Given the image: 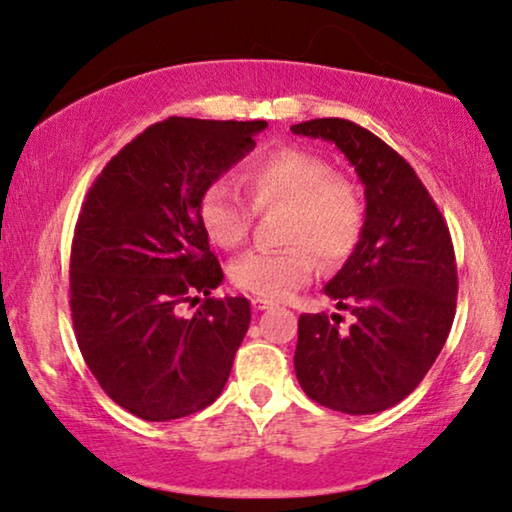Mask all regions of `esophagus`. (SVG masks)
Returning a JSON list of instances; mask_svg holds the SVG:
<instances>
[{
  "label": "esophagus",
  "instance_id": "1",
  "mask_svg": "<svg viewBox=\"0 0 512 512\" xmlns=\"http://www.w3.org/2000/svg\"><path fill=\"white\" fill-rule=\"evenodd\" d=\"M251 305H254V310H268V308H272V301H265V298H254V301H251Z\"/></svg>",
  "mask_w": 512,
  "mask_h": 512
}]
</instances>
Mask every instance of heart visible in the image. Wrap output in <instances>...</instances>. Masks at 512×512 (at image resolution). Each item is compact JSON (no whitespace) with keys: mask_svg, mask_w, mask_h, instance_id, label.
<instances>
[{"mask_svg":"<svg viewBox=\"0 0 512 512\" xmlns=\"http://www.w3.org/2000/svg\"><path fill=\"white\" fill-rule=\"evenodd\" d=\"M256 209L287 207L280 251H249L230 265V280L242 291L280 301L308 284L324 268H338L360 247L364 195L348 176L334 174V164L303 148H277L256 157L244 169ZM197 218L216 247L235 249L247 240L254 209L225 181L202 190Z\"/></svg>","mask_w":512,"mask_h":512,"instance_id":"1","label":"heart"}]
</instances>
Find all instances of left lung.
Instances as JSON below:
<instances>
[{"mask_svg":"<svg viewBox=\"0 0 512 512\" xmlns=\"http://www.w3.org/2000/svg\"><path fill=\"white\" fill-rule=\"evenodd\" d=\"M348 157L364 185L360 247L324 287L341 315H301L294 355L303 393L341 414H378L402 402L440 355L456 313L454 244L426 185L402 155L350 119L291 126Z\"/></svg>","mask_w":512,"mask_h":512,"instance_id":"1","label":"left lung"}]
</instances>
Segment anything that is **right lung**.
<instances>
[{
	"label": "right lung",
	"instance_id": "1",
	"mask_svg": "<svg viewBox=\"0 0 512 512\" xmlns=\"http://www.w3.org/2000/svg\"><path fill=\"white\" fill-rule=\"evenodd\" d=\"M268 122L169 117L126 143L86 192L70 251V313L98 386L143 421L209 407L251 322L244 296H209L223 270L197 218L202 190ZM203 305L190 318L185 302Z\"/></svg>",
	"mask_w": 512,
	"mask_h": 512
}]
</instances>
